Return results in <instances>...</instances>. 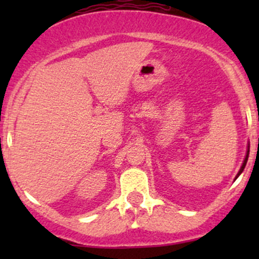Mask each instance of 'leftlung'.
<instances>
[{"instance_id":"8db88e82","label":"left lung","mask_w":259,"mask_h":259,"mask_svg":"<svg viewBox=\"0 0 259 259\" xmlns=\"http://www.w3.org/2000/svg\"><path fill=\"white\" fill-rule=\"evenodd\" d=\"M248 153H249V146L247 147V152H246V157H245V159H243V163H242V165H241V168H240V170H239V173H237V175H236V178H235V179H237V178H239V175L242 173L243 171V169H245V167H246V163H247V159H248Z\"/></svg>"}]
</instances>
